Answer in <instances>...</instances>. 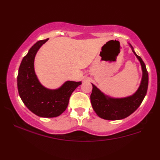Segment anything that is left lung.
<instances>
[{
  "label": "left lung",
  "instance_id": "obj_1",
  "mask_svg": "<svg viewBox=\"0 0 160 160\" xmlns=\"http://www.w3.org/2000/svg\"><path fill=\"white\" fill-rule=\"evenodd\" d=\"M132 48V52L140 61L142 70V78L138 90L133 95L123 99L107 98L98 88L92 85L90 95L92 106L99 117L107 120H119L128 117L141 104L148 88V72L140 56Z\"/></svg>",
  "mask_w": 160,
  "mask_h": 160
}]
</instances>
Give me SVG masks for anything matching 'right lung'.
Returning a JSON list of instances; mask_svg holds the SVG:
<instances>
[{
	"instance_id": "right-lung-1",
	"label": "right lung",
	"mask_w": 160,
	"mask_h": 160,
	"mask_svg": "<svg viewBox=\"0 0 160 160\" xmlns=\"http://www.w3.org/2000/svg\"><path fill=\"white\" fill-rule=\"evenodd\" d=\"M48 39L38 41L23 58L19 68L18 89L25 106L41 117L52 118L61 115L68 105L70 97L81 82L67 81L58 90H50L39 83L34 70L35 55Z\"/></svg>"
}]
</instances>
